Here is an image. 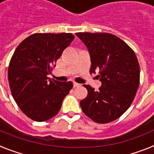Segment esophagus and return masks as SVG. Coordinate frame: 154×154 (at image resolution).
<instances>
[{"instance_id":"1","label":"esophagus","mask_w":154,"mask_h":154,"mask_svg":"<svg viewBox=\"0 0 154 154\" xmlns=\"http://www.w3.org/2000/svg\"><path fill=\"white\" fill-rule=\"evenodd\" d=\"M73 85H74V87H78V86H79L80 85V84H79V83H77V82H73Z\"/></svg>"}]
</instances>
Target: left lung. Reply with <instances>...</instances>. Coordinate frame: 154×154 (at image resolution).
I'll return each instance as SVG.
<instances>
[{
    "instance_id": "obj_1",
    "label": "left lung",
    "mask_w": 154,
    "mask_h": 154,
    "mask_svg": "<svg viewBox=\"0 0 154 154\" xmlns=\"http://www.w3.org/2000/svg\"><path fill=\"white\" fill-rule=\"evenodd\" d=\"M89 50L90 72L97 75L99 90L83 85L88 95L80 102L84 113L97 123H107L123 115L133 103L140 84V65L135 52L109 33H76Z\"/></svg>"
}]
</instances>
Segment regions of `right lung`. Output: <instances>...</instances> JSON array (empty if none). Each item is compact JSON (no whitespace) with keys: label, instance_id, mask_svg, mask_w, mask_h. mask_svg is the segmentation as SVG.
<instances>
[{"label":"right lung","instance_id":"add662e5","mask_svg":"<svg viewBox=\"0 0 154 154\" xmlns=\"http://www.w3.org/2000/svg\"><path fill=\"white\" fill-rule=\"evenodd\" d=\"M71 33H36L30 35L14 52L8 67L13 98L28 118L44 122L54 117L73 87L48 75L55 67L64 50L74 40Z\"/></svg>","mask_w":154,"mask_h":154}]
</instances>
